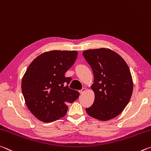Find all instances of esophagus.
Wrapping results in <instances>:
<instances>
[{"label": "esophagus", "instance_id": "obj_1", "mask_svg": "<svg viewBox=\"0 0 151 151\" xmlns=\"http://www.w3.org/2000/svg\"><path fill=\"white\" fill-rule=\"evenodd\" d=\"M86 88H83L82 89H81V90L80 91V93H81V94H82V93H83L84 92L86 91Z\"/></svg>", "mask_w": 151, "mask_h": 151}]
</instances>
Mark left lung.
I'll use <instances>...</instances> for the list:
<instances>
[{"label":"left lung","mask_w":151,"mask_h":151,"mask_svg":"<svg viewBox=\"0 0 151 151\" xmlns=\"http://www.w3.org/2000/svg\"><path fill=\"white\" fill-rule=\"evenodd\" d=\"M83 55L93 70V104L86 108L91 117L101 121L115 118L128 104L133 93V80L127 64L107 48L88 50Z\"/></svg>","instance_id":"8db88e82"}]
</instances>
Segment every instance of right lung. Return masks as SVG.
Here are the masks:
<instances>
[{"label":"right lung","instance_id":"add662e5","mask_svg":"<svg viewBox=\"0 0 151 151\" xmlns=\"http://www.w3.org/2000/svg\"><path fill=\"white\" fill-rule=\"evenodd\" d=\"M77 56L74 50H53L38 55L28 66L22 91L26 106L39 120L48 123L63 117L67 104L79 97L80 93L68 87L71 78L64 76Z\"/></svg>","mask_w":151,"mask_h":151}]
</instances>
